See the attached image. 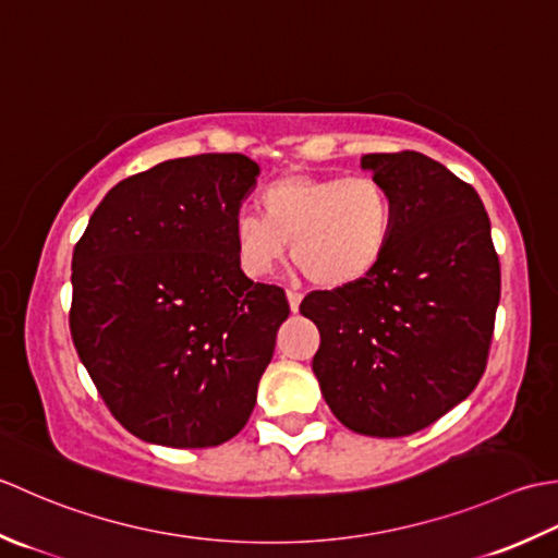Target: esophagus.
<instances>
[{
    "label": "esophagus",
    "instance_id": "34e87169",
    "mask_svg": "<svg viewBox=\"0 0 558 558\" xmlns=\"http://www.w3.org/2000/svg\"><path fill=\"white\" fill-rule=\"evenodd\" d=\"M287 299H289V305H291V311L295 313V311H299V305H301V299H303V293H301V291H293V289H289V291H287Z\"/></svg>",
    "mask_w": 558,
    "mask_h": 558
}]
</instances>
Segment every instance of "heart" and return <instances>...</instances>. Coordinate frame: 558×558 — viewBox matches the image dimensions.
<instances>
[{
  "instance_id": "b5f03b06",
  "label": "heart",
  "mask_w": 558,
  "mask_h": 558,
  "mask_svg": "<svg viewBox=\"0 0 558 558\" xmlns=\"http://www.w3.org/2000/svg\"><path fill=\"white\" fill-rule=\"evenodd\" d=\"M259 214H238L233 253L247 277H267L287 255L320 289L366 279L390 245L395 209L371 175H283L259 192Z\"/></svg>"
}]
</instances>
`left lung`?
Here are the masks:
<instances>
[{"label":"left lung","mask_w":558,"mask_h":558,"mask_svg":"<svg viewBox=\"0 0 558 558\" xmlns=\"http://www.w3.org/2000/svg\"><path fill=\"white\" fill-rule=\"evenodd\" d=\"M385 185L390 245L366 279L311 291L301 313L320 329L313 373L347 428L400 438L430 426L482 380L501 265L474 187L418 151L368 154Z\"/></svg>","instance_id":"8db88e82"}]
</instances>
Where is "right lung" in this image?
<instances>
[{
    "label": "right lung",
    "mask_w": 558,
    "mask_h": 558,
    "mask_svg": "<svg viewBox=\"0 0 558 558\" xmlns=\"http://www.w3.org/2000/svg\"><path fill=\"white\" fill-rule=\"evenodd\" d=\"M257 173L243 154L163 161L112 187L74 245L72 342L136 438L211 448L253 414L289 317L283 289L250 281L233 253Z\"/></svg>",
    "instance_id": "1"
}]
</instances>
